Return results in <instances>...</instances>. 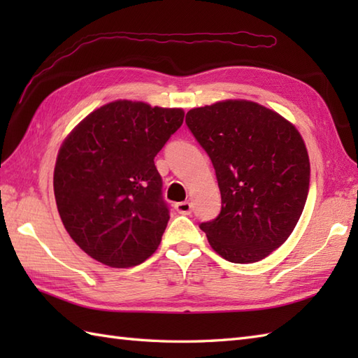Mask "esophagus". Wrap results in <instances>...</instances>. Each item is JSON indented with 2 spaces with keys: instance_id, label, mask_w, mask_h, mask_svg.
Wrapping results in <instances>:
<instances>
[{
  "instance_id": "34e87169",
  "label": "esophagus",
  "mask_w": 358,
  "mask_h": 358,
  "mask_svg": "<svg viewBox=\"0 0 358 358\" xmlns=\"http://www.w3.org/2000/svg\"><path fill=\"white\" fill-rule=\"evenodd\" d=\"M175 210L178 212V214H183V215H189L192 212V204L189 201H181L175 204Z\"/></svg>"
}]
</instances>
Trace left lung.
Here are the masks:
<instances>
[{
	"label": "left lung",
	"instance_id": "left-lung-1",
	"mask_svg": "<svg viewBox=\"0 0 358 358\" xmlns=\"http://www.w3.org/2000/svg\"><path fill=\"white\" fill-rule=\"evenodd\" d=\"M186 124L214 164L222 210L200 229L231 263H255L280 248L309 192L308 150L295 126L246 100L186 113Z\"/></svg>",
	"mask_w": 358,
	"mask_h": 358
}]
</instances>
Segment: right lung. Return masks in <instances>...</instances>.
<instances>
[{"mask_svg":"<svg viewBox=\"0 0 358 358\" xmlns=\"http://www.w3.org/2000/svg\"><path fill=\"white\" fill-rule=\"evenodd\" d=\"M183 109L113 101L73 129L58 152L53 191L72 240L96 262L131 268L155 252L169 222L154 158Z\"/></svg>","mask_w":358,"mask_h":358,"instance_id":"1","label":"right lung"}]
</instances>
